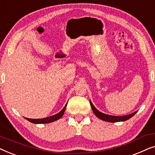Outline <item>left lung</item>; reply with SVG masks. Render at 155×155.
<instances>
[{"mask_svg": "<svg viewBox=\"0 0 155 155\" xmlns=\"http://www.w3.org/2000/svg\"><path fill=\"white\" fill-rule=\"evenodd\" d=\"M91 107H92V109L94 114L96 115L97 117L100 119L105 120V121L107 122H111V123H116V122H119V121H125V120H128L129 118H130L131 117H133V116L135 115V114L137 113V111H135L134 113H132L130 114H128V115H126V116H111V115H108V114H103L98 111L96 108L94 107V106L92 104V101H90Z\"/></svg>", "mask_w": 155, "mask_h": 155, "instance_id": "8db88e82", "label": "left lung"}]
</instances>
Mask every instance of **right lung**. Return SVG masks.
I'll use <instances>...</instances> for the list:
<instances>
[{
	"instance_id": "add662e5",
	"label": "right lung",
	"mask_w": 155,
	"mask_h": 155,
	"mask_svg": "<svg viewBox=\"0 0 155 155\" xmlns=\"http://www.w3.org/2000/svg\"><path fill=\"white\" fill-rule=\"evenodd\" d=\"M67 104L65 106L64 108L61 110V111L59 112V113L55 114L54 116H49V117H46V118H39V119H32V118H25L27 120H29V122L32 123V124H48V123H51L54 121H56V120H58L59 118H61L62 117L63 114H64V111L65 110V108H66Z\"/></svg>"
}]
</instances>
